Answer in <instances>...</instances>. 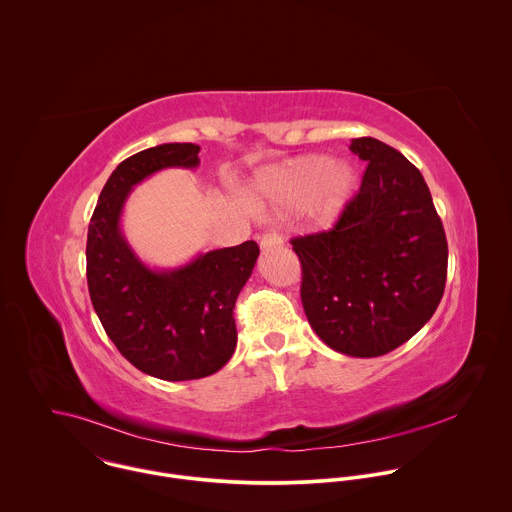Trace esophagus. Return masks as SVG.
I'll use <instances>...</instances> for the list:
<instances>
[{
	"instance_id": "1",
	"label": "esophagus",
	"mask_w": 512,
	"mask_h": 512,
	"mask_svg": "<svg viewBox=\"0 0 512 512\" xmlns=\"http://www.w3.org/2000/svg\"><path fill=\"white\" fill-rule=\"evenodd\" d=\"M282 246H284V238L276 232H266L260 238V248L262 250H274V248H282Z\"/></svg>"
}]
</instances>
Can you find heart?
<instances>
[{"mask_svg": "<svg viewBox=\"0 0 512 512\" xmlns=\"http://www.w3.org/2000/svg\"><path fill=\"white\" fill-rule=\"evenodd\" d=\"M357 187V173L347 163H333L321 155L293 157L264 169L254 183L250 203L256 211H290L305 207L317 226L341 217Z\"/></svg>", "mask_w": 512, "mask_h": 512, "instance_id": "1", "label": "heart"}]
</instances>
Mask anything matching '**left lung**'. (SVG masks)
<instances>
[{
  "instance_id": "obj_1",
  "label": "left lung",
  "mask_w": 512,
  "mask_h": 512,
  "mask_svg": "<svg viewBox=\"0 0 512 512\" xmlns=\"http://www.w3.org/2000/svg\"><path fill=\"white\" fill-rule=\"evenodd\" d=\"M359 195L329 232L293 238L301 303L333 351L370 359L414 337L438 309L447 240L422 173L394 147L357 138Z\"/></svg>"
}]
</instances>
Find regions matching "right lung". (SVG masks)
Segmentation results:
<instances>
[{
  "label": "right lung",
  "mask_w": 512,
  "mask_h": 512,
  "mask_svg": "<svg viewBox=\"0 0 512 512\" xmlns=\"http://www.w3.org/2000/svg\"><path fill=\"white\" fill-rule=\"evenodd\" d=\"M199 151L161 144L124 159L88 224L86 280L104 331L132 365L169 382L211 376L228 363L238 339L232 309L260 254L248 240L151 268L128 242L122 213L134 187L163 169H197Z\"/></svg>",
  "instance_id": "1"
}]
</instances>
